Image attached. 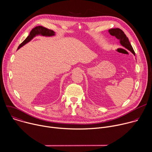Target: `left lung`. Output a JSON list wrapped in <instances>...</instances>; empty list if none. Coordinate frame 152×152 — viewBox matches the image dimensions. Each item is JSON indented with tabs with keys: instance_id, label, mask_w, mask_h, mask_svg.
Masks as SVG:
<instances>
[{
	"instance_id": "1",
	"label": "left lung",
	"mask_w": 152,
	"mask_h": 152,
	"mask_svg": "<svg viewBox=\"0 0 152 152\" xmlns=\"http://www.w3.org/2000/svg\"><path fill=\"white\" fill-rule=\"evenodd\" d=\"M108 32H109L111 35L114 36L117 39L119 40V43L121 46L129 50L135 56V52L132 48V46L131 45V43H130L129 41L128 38L126 37V35L124 34L122 30L118 28L111 29L108 31Z\"/></svg>"
}]
</instances>
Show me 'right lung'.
I'll list each match as a JSON object with an SVG mask.
<instances>
[{"label": "right lung", "mask_w": 152, "mask_h": 152, "mask_svg": "<svg viewBox=\"0 0 152 152\" xmlns=\"http://www.w3.org/2000/svg\"><path fill=\"white\" fill-rule=\"evenodd\" d=\"M42 36L46 37H53L55 35V32L53 31H51L50 29H48L45 27H42L41 26H38L34 29H32L29 35L27 37V38L21 43L20 46L18 47L17 50L20 49L21 47H23L24 45H25L27 43H28L29 41H31L34 37L36 36Z\"/></svg>", "instance_id": "1"}]
</instances>
